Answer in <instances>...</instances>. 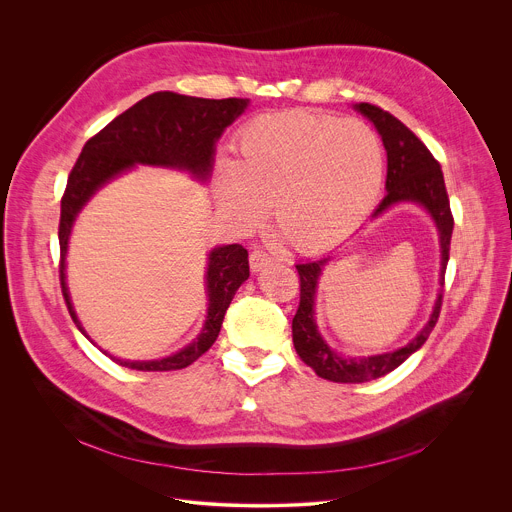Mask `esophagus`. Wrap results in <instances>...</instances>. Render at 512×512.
I'll list each match as a JSON object with an SVG mask.
<instances>
[{
  "instance_id": "34e87169",
  "label": "esophagus",
  "mask_w": 512,
  "mask_h": 512,
  "mask_svg": "<svg viewBox=\"0 0 512 512\" xmlns=\"http://www.w3.org/2000/svg\"><path fill=\"white\" fill-rule=\"evenodd\" d=\"M249 263H251V269H253V271H261V269H265L267 265H271V257H269L265 251L255 249V251L249 255Z\"/></svg>"
}]
</instances>
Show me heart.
Listing matches in <instances>:
<instances>
[{"label": "heart", "mask_w": 512, "mask_h": 512, "mask_svg": "<svg viewBox=\"0 0 512 512\" xmlns=\"http://www.w3.org/2000/svg\"><path fill=\"white\" fill-rule=\"evenodd\" d=\"M239 160L216 166V198L243 225L271 206L275 229L304 253L324 251L367 218L385 154L371 127L308 111L261 115L239 133Z\"/></svg>", "instance_id": "obj_1"}]
</instances>
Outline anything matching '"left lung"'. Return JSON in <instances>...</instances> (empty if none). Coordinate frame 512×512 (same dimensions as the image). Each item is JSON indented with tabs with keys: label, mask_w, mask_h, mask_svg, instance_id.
I'll return each instance as SVG.
<instances>
[{
	"label": "left lung",
	"mask_w": 512,
	"mask_h": 512,
	"mask_svg": "<svg viewBox=\"0 0 512 512\" xmlns=\"http://www.w3.org/2000/svg\"><path fill=\"white\" fill-rule=\"evenodd\" d=\"M358 113L367 117L379 131L385 152H387V194L375 210V218L387 212L391 206L401 202H415L423 206L440 235V294L433 304V312L427 324L417 332V336L405 346L373 356H344L334 352L322 338L316 324V289L322 271L326 269L330 255L296 265L300 273V308L291 322L294 346L300 358L314 369V373L332 383H367L387 373L395 371L413 352H417L427 336L431 334L442 310L444 298V275L450 259V241L454 231V216L450 210V198L446 192V182L440 164L425 148V143L405 127L397 117L383 111L371 103L354 105Z\"/></svg>",
	"instance_id": "1"
}]
</instances>
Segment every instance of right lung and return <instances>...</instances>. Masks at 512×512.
Returning a JSON list of instances; mask_svg holds the SVG:
<instances>
[{
    "label": "right lung",
    "mask_w": 512,
    "mask_h": 512,
    "mask_svg": "<svg viewBox=\"0 0 512 512\" xmlns=\"http://www.w3.org/2000/svg\"><path fill=\"white\" fill-rule=\"evenodd\" d=\"M247 105L249 99H200L160 91L137 101L85 143L60 200L58 241L62 296L72 322L87 338L89 334L72 308L64 273L68 239L83 206L99 188L119 174L129 172L135 164L184 170L192 178L206 182L214 164L216 141ZM204 277L208 296L206 320L200 334L188 346L158 360H123L109 356L121 367L135 371H178L200 358L214 344L227 308L241 283L249 277L247 249L237 243L214 247L208 253Z\"/></svg>",
    "instance_id": "add662e5"
}]
</instances>
